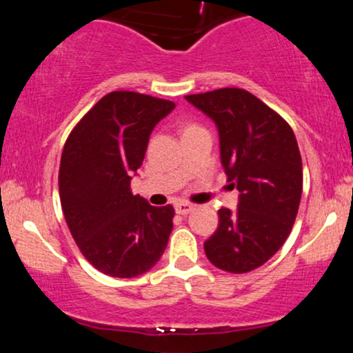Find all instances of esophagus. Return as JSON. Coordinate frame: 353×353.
Wrapping results in <instances>:
<instances>
[{
	"mask_svg": "<svg viewBox=\"0 0 353 353\" xmlns=\"http://www.w3.org/2000/svg\"><path fill=\"white\" fill-rule=\"evenodd\" d=\"M192 209L194 205L189 204V202H177L176 204V212L181 214V216H185V214H189Z\"/></svg>",
	"mask_w": 353,
	"mask_h": 353,
	"instance_id": "1",
	"label": "esophagus"
}]
</instances>
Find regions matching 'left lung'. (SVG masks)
Masks as SVG:
<instances>
[{
    "label": "left lung",
    "mask_w": 353,
    "mask_h": 353,
    "mask_svg": "<svg viewBox=\"0 0 353 353\" xmlns=\"http://www.w3.org/2000/svg\"><path fill=\"white\" fill-rule=\"evenodd\" d=\"M214 121L228 181L241 192L237 210L219 209L204 244L217 269L245 274L264 265L289 237L302 197V157L289 123L239 88L185 96Z\"/></svg>",
    "instance_id": "obj_1"
}]
</instances>
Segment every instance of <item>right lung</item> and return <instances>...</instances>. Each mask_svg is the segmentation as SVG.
<instances>
[{"label":"right lung","instance_id":"obj_1","mask_svg":"<svg viewBox=\"0 0 353 353\" xmlns=\"http://www.w3.org/2000/svg\"><path fill=\"white\" fill-rule=\"evenodd\" d=\"M174 109L134 91L101 98L72 128L59 164V199L86 261L111 277L148 272L172 230L171 204L154 208L131 190L154 125Z\"/></svg>","mask_w":353,"mask_h":353}]
</instances>
